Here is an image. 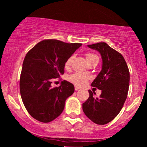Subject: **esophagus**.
<instances>
[{"label": "esophagus", "mask_w": 147, "mask_h": 147, "mask_svg": "<svg viewBox=\"0 0 147 147\" xmlns=\"http://www.w3.org/2000/svg\"><path fill=\"white\" fill-rule=\"evenodd\" d=\"M79 88H80L78 87V86H75V90H78Z\"/></svg>", "instance_id": "1"}]
</instances>
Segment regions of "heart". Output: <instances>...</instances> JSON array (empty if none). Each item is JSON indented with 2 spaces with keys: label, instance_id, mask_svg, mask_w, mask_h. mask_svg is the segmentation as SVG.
I'll use <instances>...</instances> for the list:
<instances>
[{
  "label": "heart",
  "instance_id": "b5f03b06",
  "mask_svg": "<svg viewBox=\"0 0 147 147\" xmlns=\"http://www.w3.org/2000/svg\"><path fill=\"white\" fill-rule=\"evenodd\" d=\"M73 58H74V56L73 55H72V56H70L68 59L66 60V61H65V68H68L71 65ZM86 58L88 63L90 61L92 60L93 59L98 58V57L92 53H86ZM88 76L86 74L80 73V72H77V73L73 74V75L69 76L68 77V80L76 86L84 85V84L86 83V82L88 80Z\"/></svg>",
  "mask_w": 147,
  "mask_h": 147
}]
</instances>
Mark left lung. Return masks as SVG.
<instances>
[{"label":"left lung","instance_id":"8db88e82","mask_svg":"<svg viewBox=\"0 0 147 147\" xmlns=\"http://www.w3.org/2000/svg\"><path fill=\"white\" fill-rule=\"evenodd\" d=\"M88 47L98 51L102 56V70L91 84L102 90V94L99 97H94L93 92L89 90V97L82 107L92 122L104 125L111 122L122 110L129 91V70L122 55L104 42Z\"/></svg>","mask_w":147,"mask_h":147}]
</instances>
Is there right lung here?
Segmentation results:
<instances>
[{"label":"right lung","mask_w":147,"mask_h":147,"mask_svg":"<svg viewBox=\"0 0 147 147\" xmlns=\"http://www.w3.org/2000/svg\"><path fill=\"white\" fill-rule=\"evenodd\" d=\"M82 45L47 39L27 53L20 77V92L25 109L36 120L50 122L63 112L65 100L75 88L65 80L59 87L52 88L51 84L64 73L66 60Z\"/></svg>","instance_id":"add662e5"}]
</instances>
